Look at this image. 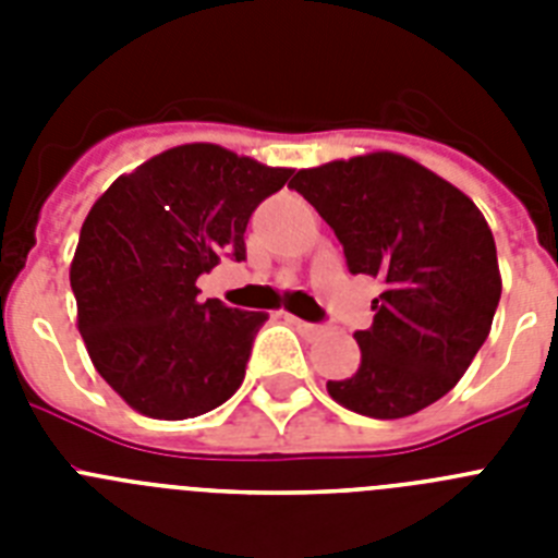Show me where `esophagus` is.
I'll list each match as a JSON object with an SVG mask.
<instances>
[{"mask_svg": "<svg viewBox=\"0 0 558 558\" xmlns=\"http://www.w3.org/2000/svg\"><path fill=\"white\" fill-rule=\"evenodd\" d=\"M288 322L293 324V327L299 329V332L310 335V338H313V335H322V332H324V327H322V324H310V322H302V318H295V315H288Z\"/></svg>", "mask_w": 558, "mask_h": 558, "instance_id": "34e87169", "label": "esophagus"}]
</instances>
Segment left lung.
<instances>
[{
	"mask_svg": "<svg viewBox=\"0 0 558 558\" xmlns=\"http://www.w3.org/2000/svg\"><path fill=\"white\" fill-rule=\"evenodd\" d=\"M343 245L352 274L379 276L360 366L329 379L338 405L402 418L445 397L489 338L500 268L489 223L450 181L399 153L299 170L290 181Z\"/></svg>",
	"mask_w": 558,
	"mask_h": 558,
	"instance_id": "1",
	"label": "left lung"
}]
</instances>
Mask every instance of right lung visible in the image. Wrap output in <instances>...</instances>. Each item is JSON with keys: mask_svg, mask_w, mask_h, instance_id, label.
Wrapping results in <instances>:
<instances>
[{"mask_svg": "<svg viewBox=\"0 0 558 558\" xmlns=\"http://www.w3.org/2000/svg\"><path fill=\"white\" fill-rule=\"evenodd\" d=\"M293 170L181 145L120 175L88 211L69 282L88 357L133 411L201 416L240 388L268 313L201 302V274L245 259V226Z\"/></svg>", "mask_w": 558, "mask_h": 558, "instance_id": "right-lung-1", "label": "right lung"}]
</instances>
